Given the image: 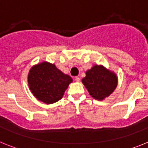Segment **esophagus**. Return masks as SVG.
Returning a JSON list of instances; mask_svg holds the SVG:
<instances>
[{
	"mask_svg": "<svg viewBox=\"0 0 148 148\" xmlns=\"http://www.w3.org/2000/svg\"><path fill=\"white\" fill-rule=\"evenodd\" d=\"M75 81L76 82H80V78L79 77H75Z\"/></svg>",
	"mask_w": 148,
	"mask_h": 148,
	"instance_id": "1",
	"label": "esophagus"
}]
</instances>
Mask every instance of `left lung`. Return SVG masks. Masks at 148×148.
I'll use <instances>...</instances> for the list:
<instances>
[{"instance_id":"obj_1","label":"left lung","mask_w":148,"mask_h":148,"mask_svg":"<svg viewBox=\"0 0 148 148\" xmlns=\"http://www.w3.org/2000/svg\"><path fill=\"white\" fill-rule=\"evenodd\" d=\"M82 83L93 99L103 100L115 90L118 84L116 73L102 65H95L86 72Z\"/></svg>"}]
</instances>
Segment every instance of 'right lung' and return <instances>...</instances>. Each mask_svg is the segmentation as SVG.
<instances>
[{
	"mask_svg": "<svg viewBox=\"0 0 148 148\" xmlns=\"http://www.w3.org/2000/svg\"><path fill=\"white\" fill-rule=\"evenodd\" d=\"M72 82L70 75L46 61L34 65L28 74V84L32 93L38 100L47 104L62 99Z\"/></svg>",
	"mask_w": 148,
	"mask_h": 148,
	"instance_id": "right-lung-1",
	"label": "right lung"
}]
</instances>
